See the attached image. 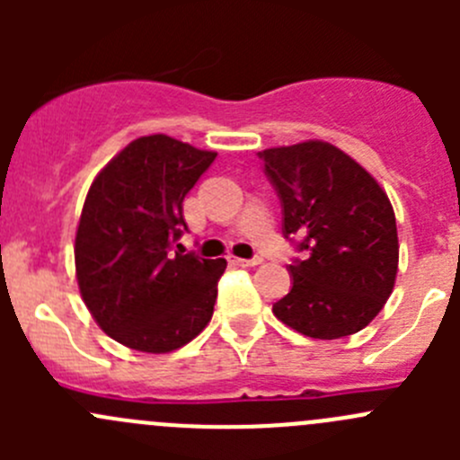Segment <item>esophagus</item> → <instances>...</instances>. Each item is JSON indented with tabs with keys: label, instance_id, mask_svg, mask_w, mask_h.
Listing matches in <instances>:
<instances>
[{
	"label": "esophagus",
	"instance_id": "1",
	"mask_svg": "<svg viewBox=\"0 0 460 460\" xmlns=\"http://www.w3.org/2000/svg\"><path fill=\"white\" fill-rule=\"evenodd\" d=\"M231 262L238 264V267H258V264L264 262V258L253 256V258H231Z\"/></svg>",
	"mask_w": 460,
	"mask_h": 460
}]
</instances>
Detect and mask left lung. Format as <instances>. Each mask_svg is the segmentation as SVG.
<instances>
[{"mask_svg": "<svg viewBox=\"0 0 460 460\" xmlns=\"http://www.w3.org/2000/svg\"><path fill=\"white\" fill-rule=\"evenodd\" d=\"M282 207V234L303 235L291 291L273 305L287 327L320 341L351 336L378 316L398 271L387 193L347 153L309 140L258 153Z\"/></svg>", "mask_w": 460, "mask_h": 460, "instance_id": "1", "label": "left lung"}]
</instances>
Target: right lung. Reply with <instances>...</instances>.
Segmentation results:
<instances>
[{"label":"right lung","mask_w":460,"mask_h":460,"mask_svg":"<svg viewBox=\"0 0 460 460\" xmlns=\"http://www.w3.org/2000/svg\"><path fill=\"white\" fill-rule=\"evenodd\" d=\"M217 153L137 137L93 180L75 235L80 294L113 341L166 354L213 316L226 260L184 253L182 202Z\"/></svg>","instance_id":"add662e5"}]
</instances>
